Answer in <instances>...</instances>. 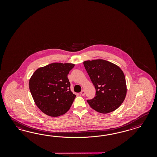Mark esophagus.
<instances>
[{
    "label": "esophagus",
    "instance_id": "1",
    "mask_svg": "<svg viewBox=\"0 0 157 157\" xmlns=\"http://www.w3.org/2000/svg\"><path fill=\"white\" fill-rule=\"evenodd\" d=\"M85 91L84 90H82L81 91V94L82 95V96H84L85 95Z\"/></svg>",
    "mask_w": 157,
    "mask_h": 157
}]
</instances>
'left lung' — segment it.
Returning <instances> with one entry per match:
<instances>
[{"label": "left lung", "mask_w": 157, "mask_h": 157, "mask_svg": "<svg viewBox=\"0 0 157 157\" xmlns=\"http://www.w3.org/2000/svg\"><path fill=\"white\" fill-rule=\"evenodd\" d=\"M83 64L96 90L95 97L87 100L91 108L105 114L117 109L127 94L125 78L121 68L102 59L85 61Z\"/></svg>", "instance_id": "8db88e82"}]
</instances>
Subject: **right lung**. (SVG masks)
<instances>
[{
	"mask_svg": "<svg viewBox=\"0 0 157 157\" xmlns=\"http://www.w3.org/2000/svg\"><path fill=\"white\" fill-rule=\"evenodd\" d=\"M74 66L54 63L34 72L29 89L36 104L45 114L57 117L70 109L76 95L71 91L67 75Z\"/></svg>",
	"mask_w": 157,
	"mask_h": 157,
	"instance_id": "add662e5",
	"label": "right lung"
}]
</instances>
